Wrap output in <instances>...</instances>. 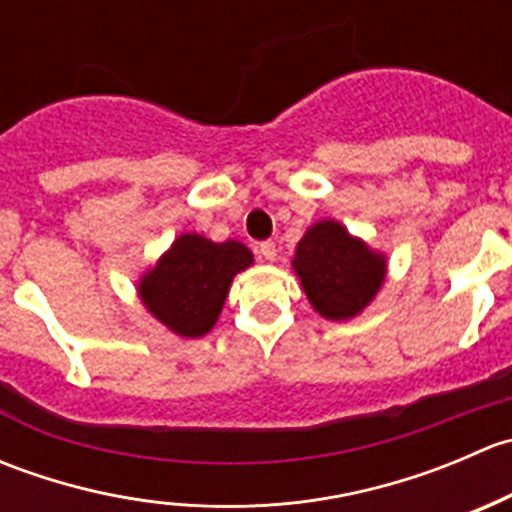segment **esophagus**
Instances as JSON below:
<instances>
[{
    "label": "esophagus",
    "mask_w": 512,
    "mask_h": 512,
    "mask_svg": "<svg viewBox=\"0 0 512 512\" xmlns=\"http://www.w3.org/2000/svg\"><path fill=\"white\" fill-rule=\"evenodd\" d=\"M260 255H262V260L275 262V260H277V247H275V242H262V245H260Z\"/></svg>",
    "instance_id": "obj_1"
}]
</instances>
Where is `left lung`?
Wrapping results in <instances>:
<instances>
[{
	"mask_svg": "<svg viewBox=\"0 0 512 512\" xmlns=\"http://www.w3.org/2000/svg\"><path fill=\"white\" fill-rule=\"evenodd\" d=\"M292 267L312 307L332 322L356 317L386 277V257L337 220H319L304 232Z\"/></svg>",
	"mask_w": 512,
	"mask_h": 512,
	"instance_id": "left-lung-1",
	"label": "left lung"
}]
</instances>
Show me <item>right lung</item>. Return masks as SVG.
I'll return each instance as SVG.
<instances>
[{"label":"right lung","mask_w":512,"mask_h":512,"mask_svg":"<svg viewBox=\"0 0 512 512\" xmlns=\"http://www.w3.org/2000/svg\"><path fill=\"white\" fill-rule=\"evenodd\" d=\"M252 265L242 242L185 232L138 282L148 312L178 337H203L218 322L232 277Z\"/></svg>","instance_id":"obj_1"}]
</instances>
